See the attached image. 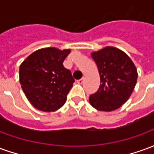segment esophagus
Returning <instances> with one entry per match:
<instances>
[{"label": "esophagus", "instance_id": "1", "mask_svg": "<svg viewBox=\"0 0 154 154\" xmlns=\"http://www.w3.org/2000/svg\"><path fill=\"white\" fill-rule=\"evenodd\" d=\"M83 81H84V78H81V79H79V80L77 81V82L78 84H82L83 83Z\"/></svg>", "mask_w": 154, "mask_h": 154}]
</instances>
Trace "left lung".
I'll return each instance as SVG.
<instances>
[{
	"mask_svg": "<svg viewBox=\"0 0 154 154\" xmlns=\"http://www.w3.org/2000/svg\"><path fill=\"white\" fill-rule=\"evenodd\" d=\"M100 74V87L89 97L92 106L100 111L117 110L131 96L138 72L127 54L119 48L107 46L91 53Z\"/></svg>",
	"mask_w": 154,
	"mask_h": 154,
	"instance_id": "1",
	"label": "left lung"
}]
</instances>
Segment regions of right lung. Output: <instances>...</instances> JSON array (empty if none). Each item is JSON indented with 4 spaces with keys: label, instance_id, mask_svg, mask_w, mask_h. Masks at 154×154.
<instances>
[{
    "label": "right lung",
    "instance_id": "add662e5",
    "mask_svg": "<svg viewBox=\"0 0 154 154\" xmlns=\"http://www.w3.org/2000/svg\"><path fill=\"white\" fill-rule=\"evenodd\" d=\"M70 49L44 48L32 53L20 66V82L33 106L44 112L63 106L75 80L63 65Z\"/></svg>",
    "mask_w": 154,
    "mask_h": 154
}]
</instances>
